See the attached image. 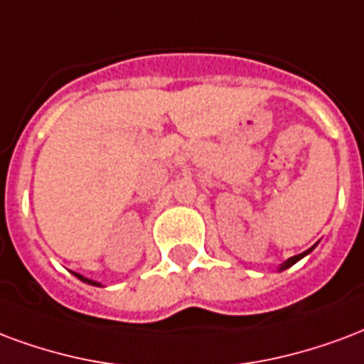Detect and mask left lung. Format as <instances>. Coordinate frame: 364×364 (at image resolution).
<instances>
[{
    "mask_svg": "<svg viewBox=\"0 0 364 364\" xmlns=\"http://www.w3.org/2000/svg\"><path fill=\"white\" fill-rule=\"evenodd\" d=\"M314 247H316V245H314ZM314 247H311V249L305 250V252H301V255H295V257L287 258V260H285V262H282V264H279L278 272H284V270H287V268H291V266L295 264V262H299V260H301V258L306 257V255H309V252H311V250L314 249Z\"/></svg>",
    "mask_w": 364,
    "mask_h": 364,
    "instance_id": "obj_1",
    "label": "left lung"
}]
</instances>
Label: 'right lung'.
<instances>
[{
  "label": "right lung",
  "mask_w": 364,
  "mask_h": 364,
  "mask_svg": "<svg viewBox=\"0 0 364 364\" xmlns=\"http://www.w3.org/2000/svg\"><path fill=\"white\" fill-rule=\"evenodd\" d=\"M73 274H75V276H77V278H79L80 282H85V284L96 285V287H102V284H100V282H94V279H90V278H85L82 274H77V272H73Z\"/></svg>",
  "instance_id": "add662e5"
}]
</instances>
